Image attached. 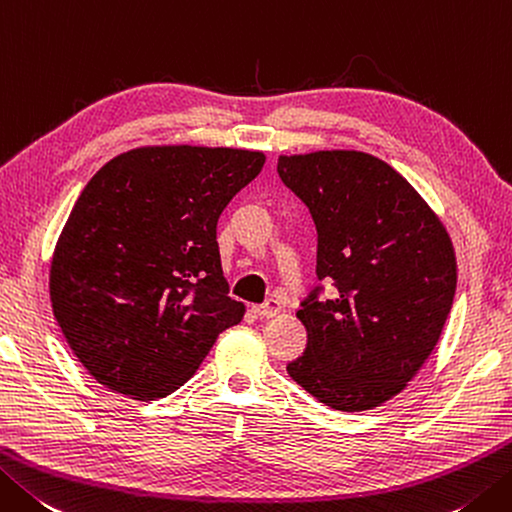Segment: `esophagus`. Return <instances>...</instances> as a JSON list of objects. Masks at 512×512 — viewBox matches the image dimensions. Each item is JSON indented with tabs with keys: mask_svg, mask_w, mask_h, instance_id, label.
<instances>
[{
	"mask_svg": "<svg viewBox=\"0 0 512 512\" xmlns=\"http://www.w3.org/2000/svg\"><path fill=\"white\" fill-rule=\"evenodd\" d=\"M279 310H282V306H279V302L277 299H266L264 304H259V306H253V313L257 315V317H264V319H268V317H275Z\"/></svg>",
	"mask_w": 512,
	"mask_h": 512,
	"instance_id": "1",
	"label": "esophagus"
}]
</instances>
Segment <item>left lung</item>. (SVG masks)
<instances>
[{
	"label": "left lung",
	"instance_id": "obj_1",
	"mask_svg": "<svg viewBox=\"0 0 512 512\" xmlns=\"http://www.w3.org/2000/svg\"><path fill=\"white\" fill-rule=\"evenodd\" d=\"M277 175L317 230V286L297 310L308 344L288 375L335 410L375 408L439 342L457 286L453 244L417 190L373 155L279 157Z\"/></svg>",
	"mask_w": 512,
	"mask_h": 512
}]
</instances>
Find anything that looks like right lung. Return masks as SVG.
Here are the masks:
<instances>
[{
	"label": "right lung",
	"mask_w": 512,
	"mask_h": 512,
	"mask_svg": "<svg viewBox=\"0 0 512 512\" xmlns=\"http://www.w3.org/2000/svg\"><path fill=\"white\" fill-rule=\"evenodd\" d=\"M264 155L153 146L110 159L70 210L50 264V302L79 362L133 399L186 384L222 330L228 297L217 219Z\"/></svg>",
	"instance_id": "obj_1"
}]
</instances>
